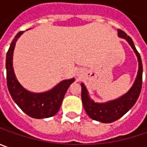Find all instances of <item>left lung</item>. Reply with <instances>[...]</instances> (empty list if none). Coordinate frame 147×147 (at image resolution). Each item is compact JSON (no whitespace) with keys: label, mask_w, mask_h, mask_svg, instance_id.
Listing matches in <instances>:
<instances>
[{"label":"left lung","mask_w":147,"mask_h":147,"mask_svg":"<svg viewBox=\"0 0 147 147\" xmlns=\"http://www.w3.org/2000/svg\"><path fill=\"white\" fill-rule=\"evenodd\" d=\"M118 36L124 38L131 47L133 49L138 60V75L133 83V87L127 93L114 100H110L105 103H97L90 98L88 92L85 85L81 83L82 87V101L84 110L88 116L94 120L102 123H112L124 115L128 110L135 105L138 100L142 90V63L140 54L137 51L133 44L132 38L121 29H118Z\"/></svg>","instance_id":"1"}]
</instances>
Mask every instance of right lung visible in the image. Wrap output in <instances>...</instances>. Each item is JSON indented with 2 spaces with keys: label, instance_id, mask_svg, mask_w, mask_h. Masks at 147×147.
Masks as SVG:
<instances>
[{
  "label": "right lung",
  "instance_id": "obj_1",
  "mask_svg": "<svg viewBox=\"0 0 147 147\" xmlns=\"http://www.w3.org/2000/svg\"><path fill=\"white\" fill-rule=\"evenodd\" d=\"M24 33L20 32L14 37L6 54V79L9 92L14 101L28 116L34 119H44L55 115L59 111L63 99L74 78L63 80L48 92H31L23 88L17 80L13 68V53L16 41Z\"/></svg>",
  "mask_w": 147,
  "mask_h": 147
}]
</instances>
